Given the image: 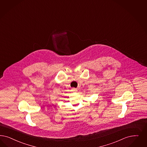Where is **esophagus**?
Listing matches in <instances>:
<instances>
[{"mask_svg":"<svg viewBox=\"0 0 147 147\" xmlns=\"http://www.w3.org/2000/svg\"><path fill=\"white\" fill-rule=\"evenodd\" d=\"M71 91L73 92H76L77 91V90L76 88H71Z\"/></svg>","mask_w":147,"mask_h":147,"instance_id":"34e87169","label":"esophagus"}]
</instances>
